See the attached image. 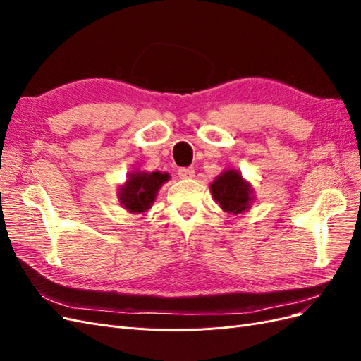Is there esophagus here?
Segmentation results:
<instances>
[{"label":"esophagus","mask_w":361,"mask_h":361,"mask_svg":"<svg viewBox=\"0 0 361 361\" xmlns=\"http://www.w3.org/2000/svg\"><path fill=\"white\" fill-rule=\"evenodd\" d=\"M194 173H195L194 167H180V169L178 170V174H179L180 179L194 178Z\"/></svg>","instance_id":"34e87169"}]
</instances>
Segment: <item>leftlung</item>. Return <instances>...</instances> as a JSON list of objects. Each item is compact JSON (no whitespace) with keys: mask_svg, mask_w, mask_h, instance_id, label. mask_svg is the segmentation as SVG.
<instances>
[{"mask_svg":"<svg viewBox=\"0 0 361 361\" xmlns=\"http://www.w3.org/2000/svg\"><path fill=\"white\" fill-rule=\"evenodd\" d=\"M211 190L221 209L235 215L248 209L251 200H253L250 185L244 182L241 174L235 170H227L221 176H218L211 185Z\"/></svg>","mask_w":361,"mask_h":361,"instance_id":"1","label":"left lung"}]
</instances>
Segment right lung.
Masks as SVG:
<instances>
[{
	"mask_svg": "<svg viewBox=\"0 0 361 361\" xmlns=\"http://www.w3.org/2000/svg\"><path fill=\"white\" fill-rule=\"evenodd\" d=\"M167 173H133L125 187L120 188V203L130 212H145L155 202L157 192L164 182L169 180Z\"/></svg>",
	"mask_w": 361,
	"mask_h": 361,
	"instance_id": "add662e5",
	"label": "right lung"
}]
</instances>
